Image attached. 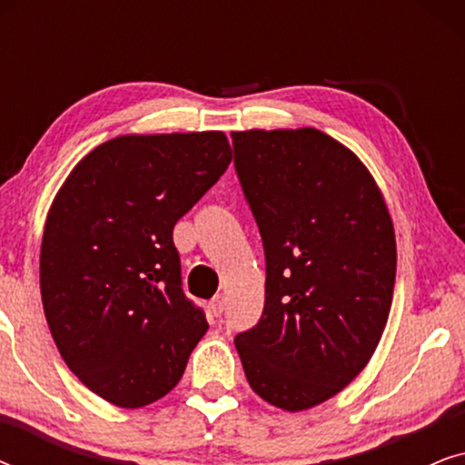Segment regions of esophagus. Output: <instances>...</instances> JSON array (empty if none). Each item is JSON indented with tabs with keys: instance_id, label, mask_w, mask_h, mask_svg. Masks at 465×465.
<instances>
[{
	"instance_id": "1",
	"label": "esophagus",
	"mask_w": 465,
	"mask_h": 465,
	"mask_svg": "<svg viewBox=\"0 0 465 465\" xmlns=\"http://www.w3.org/2000/svg\"><path fill=\"white\" fill-rule=\"evenodd\" d=\"M209 311H212L213 317H220L222 313H224V298L222 296H215L212 302H209Z\"/></svg>"
}]
</instances>
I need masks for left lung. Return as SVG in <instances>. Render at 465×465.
<instances>
[{"label": "left lung", "instance_id": "1", "mask_svg": "<svg viewBox=\"0 0 465 465\" xmlns=\"http://www.w3.org/2000/svg\"><path fill=\"white\" fill-rule=\"evenodd\" d=\"M266 260L264 311L237 334L247 383L277 409L326 402L364 371L396 282V234L358 156L317 129L232 133Z\"/></svg>", "mask_w": 465, "mask_h": 465}]
</instances>
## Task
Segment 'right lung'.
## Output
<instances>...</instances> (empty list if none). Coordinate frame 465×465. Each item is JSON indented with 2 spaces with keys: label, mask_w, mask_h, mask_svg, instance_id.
I'll list each match as a JSON object with an SVG mask.
<instances>
[{
  "label": "right lung",
  "mask_w": 465,
  "mask_h": 465,
  "mask_svg": "<svg viewBox=\"0 0 465 465\" xmlns=\"http://www.w3.org/2000/svg\"><path fill=\"white\" fill-rule=\"evenodd\" d=\"M232 161L220 131L123 135L75 164L42 237L50 334L75 377L123 409L173 390L209 323L182 290L173 226Z\"/></svg>",
  "instance_id": "obj_1"
}]
</instances>
